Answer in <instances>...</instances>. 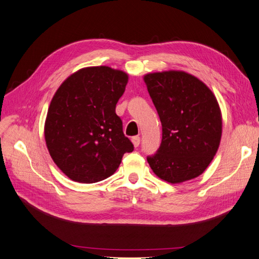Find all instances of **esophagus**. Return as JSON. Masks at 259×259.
I'll list each match as a JSON object with an SVG mask.
<instances>
[{"mask_svg": "<svg viewBox=\"0 0 259 259\" xmlns=\"http://www.w3.org/2000/svg\"><path fill=\"white\" fill-rule=\"evenodd\" d=\"M131 141H132V143H134V146H135L136 148L139 147V144H140V137H138V136L132 137Z\"/></svg>", "mask_w": 259, "mask_h": 259, "instance_id": "obj_1", "label": "esophagus"}]
</instances>
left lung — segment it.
<instances>
[{
    "label": "left lung",
    "instance_id": "obj_1",
    "mask_svg": "<svg viewBox=\"0 0 259 259\" xmlns=\"http://www.w3.org/2000/svg\"><path fill=\"white\" fill-rule=\"evenodd\" d=\"M162 124V141L147 158L152 171L169 183L197 178L211 163L222 137V113L205 83L185 71L143 77Z\"/></svg>",
    "mask_w": 259,
    "mask_h": 259
}]
</instances>
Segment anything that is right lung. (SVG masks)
<instances>
[{
    "label": "right lung",
    "instance_id": "right-lung-1",
    "mask_svg": "<svg viewBox=\"0 0 259 259\" xmlns=\"http://www.w3.org/2000/svg\"><path fill=\"white\" fill-rule=\"evenodd\" d=\"M128 75L108 66L79 69L48 108L44 135L53 161L69 179L96 183L112 176L134 144L123 135L116 105Z\"/></svg>",
    "mask_w": 259,
    "mask_h": 259
}]
</instances>
